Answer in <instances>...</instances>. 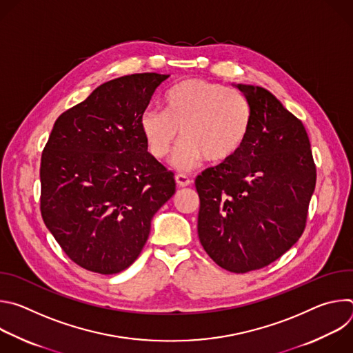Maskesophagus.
<instances>
[{"label": "esophagus", "mask_w": 353, "mask_h": 353, "mask_svg": "<svg viewBox=\"0 0 353 353\" xmlns=\"http://www.w3.org/2000/svg\"><path fill=\"white\" fill-rule=\"evenodd\" d=\"M176 183L179 187H188L191 184V179L185 174H176Z\"/></svg>", "instance_id": "1"}]
</instances>
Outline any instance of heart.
<instances>
[{
  "instance_id": "obj_1",
  "label": "heart",
  "mask_w": 353,
  "mask_h": 353,
  "mask_svg": "<svg viewBox=\"0 0 353 353\" xmlns=\"http://www.w3.org/2000/svg\"><path fill=\"white\" fill-rule=\"evenodd\" d=\"M251 123L245 99L221 83L191 78L174 85L165 97V112L146 110L139 120L150 155L166 159L179 131L183 143L173 165L188 170L199 161L222 163L232 159L243 146Z\"/></svg>"
}]
</instances>
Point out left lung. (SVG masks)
<instances>
[{
    "label": "left lung",
    "mask_w": 353,
    "mask_h": 353,
    "mask_svg": "<svg viewBox=\"0 0 353 353\" xmlns=\"http://www.w3.org/2000/svg\"><path fill=\"white\" fill-rule=\"evenodd\" d=\"M234 86L250 106L248 135L195 188L201 244L219 267L244 274L278 260L305 232L317 174L303 123L267 89Z\"/></svg>",
    "instance_id": "8db88e82"
}]
</instances>
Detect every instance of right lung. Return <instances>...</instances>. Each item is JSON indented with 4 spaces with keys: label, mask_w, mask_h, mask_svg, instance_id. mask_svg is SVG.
Here are the masks:
<instances>
[{
    "label": "right lung",
    "mask_w": 353,
    "mask_h": 353,
    "mask_svg": "<svg viewBox=\"0 0 353 353\" xmlns=\"http://www.w3.org/2000/svg\"><path fill=\"white\" fill-rule=\"evenodd\" d=\"M169 75H125L97 86L54 123L40 163V212L64 253L103 275L141 254L150 219L176 192L148 152L139 120Z\"/></svg>",
    "instance_id": "obj_1"
}]
</instances>
